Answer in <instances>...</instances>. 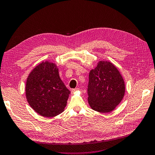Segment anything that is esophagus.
<instances>
[{"label": "esophagus", "mask_w": 155, "mask_h": 155, "mask_svg": "<svg viewBox=\"0 0 155 155\" xmlns=\"http://www.w3.org/2000/svg\"><path fill=\"white\" fill-rule=\"evenodd\" d=\"M78 90H79V89H78V88L72 89V93H74V92H75L76 91H78Z\"/></svg>", "instance_id": "34e87169"}]
</instances>
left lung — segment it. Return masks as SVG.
<instances>
[{"instance_id":"obj_1","label":"left lung","mask_w":155,"mask_h":155,"mask_svg":"<svg viewBox=\"0 0 155 155\" xmlns=\"http://www.w3.org/2000/svg\"><path fill=\"white\" fill-rule=\"evenodd\" d=\"M88 102L94 110L109 112L121 102L125 95V83L113 64L100 61L89 75Z\"/></svg>"}]
</instances>
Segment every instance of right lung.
Wrapping results in <instances>:
<instances>
[{
	"label": "right lung",
	"mask_w": 155,
	"mask_h": 155,
	"mask_svg": "<svg viewBox=\"0 0 155 155\" xmlns=\"http://www.w3.org/2000/svg\"><path fill=\"white\" fill-rule=\"evenodd\" d=\"M70 93L53 63L45 61L38 64L27 78L28 102L34 110L43 117H53L61 113Z\"/></svg>",
	"instance_id": "right-lung-1"
}]
</instances>
